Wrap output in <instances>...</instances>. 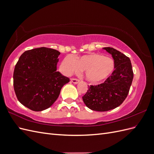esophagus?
Here are the masks:
<instances>
[{"label":"esophagus","mask_w":154,"mask_h":154,"mask_svg":"<svg viewBox=\"0 0 154 154\" xmlns=\"http://www.w3.org/2000/svg\"><path fill=\"white\" fill-rule=\"evenodd\" d=\"M71 81L73 83H74V84H77V83L79 82V80H78V79H76V78H71Z\"/></svg>","instance_id":"1"}]
</instances>
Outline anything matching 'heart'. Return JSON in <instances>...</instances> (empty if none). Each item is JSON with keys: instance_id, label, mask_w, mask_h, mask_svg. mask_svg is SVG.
Listing matches in <instances>:
<instances>
[{"instance_id": "heart-1", "label": "heart", "mask_w": 154, "mask_h": 154, "mask_svg": "<svg viewBox=\"0 0 154 154\" xmlns=\"http://www.w3.org/2000/svg\"><path fill=\"white\" fill-rule=\"evenodd\" d=\"M64 73L70 75L79 71H85L87 80L92 83H97L105 80L115 68L113 59L97 53L83 55L74 60L71 56L63 59L62 63Z\"/></svg>"}]
</instances>
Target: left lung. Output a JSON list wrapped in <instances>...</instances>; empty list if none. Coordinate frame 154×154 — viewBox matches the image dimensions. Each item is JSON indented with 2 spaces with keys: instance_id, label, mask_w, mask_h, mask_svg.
I'll return each instance as SVG.
<instances>
[{
  "instance_id": "left-lung-1",
  "label": "left lung",
  "mask_w": 154,
  "mask_h": 154,
  "mask_svg": "<svg viewBox=\"0 0 154 154\" xmlns=\"http://www.w3.org/2000/svg\"><path fill=\"white\" fill-rule=\"evenodd\" d=\"M114 59L115 70L104 83L88 87L82 97L85 105L92 110L105 112L122 104L127 97L134 78L130 60L112 48H104Z\"/></svg>"
}]
</instances>
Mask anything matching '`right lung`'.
I'll list each match as a JSON object with an SVG mask.
<instances>
[{"label": "right lung", "mask_w": 154, "mask_h": 154, "mask_svg": "<svg viewBox=\"0 0 154 154\" xmlns=\"http://www.w3.org/2000/svg\"><path fill=\"white\" fill-rule=\"evenodd\" d=\"M58 51L39 48L26 51L18 59L13 72V87L18 100L33 111L52 105L69 78L57 71Z\"/></svg>", "instance_id": "add662e5"}]
</instances>
